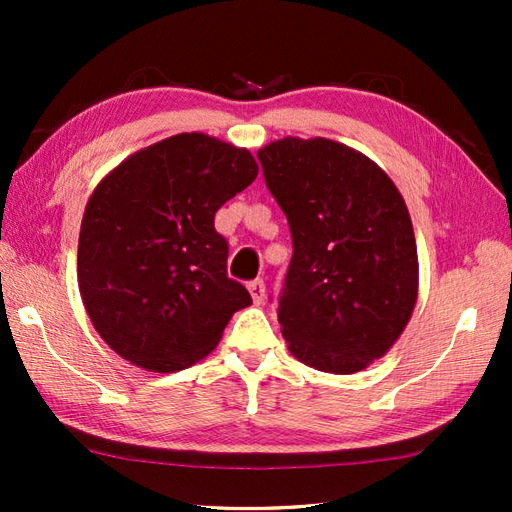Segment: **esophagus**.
<instances>
[{
    "label": "esophagus",
    "mask_w": 512,
    "mask_h": 512,
    "mask_svg": "<svg viewBox=\"0 0 512 512\" xmlns=\"http://www.w3.org/2000/svg\"><path fill=\"white\" fill-rule=\"evenodd\" d=\"M248 292H250V297H253L255 303H262L264 297H266V284L262 279L248 281Z\"/></svg>",
    "instance_id": "34e87169"
}]
</instances>
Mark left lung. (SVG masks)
<instances>
[{
    "instance_id": "1",
    "label": "left lung",
    "mask_w": 512,
    "mask_h": 512,
    "mask_svg": "<svg viewBox=\"0 0 512 512\" xmlns=\"http://www.w3.org/2000/svg\"><path fill=\"white\" fill-rule=\"evenodd\" d=\"M257 158L292 233L277 308L288 350L321 372H361L398 341L418 299L407 204L376 162L328 138L288 136Z\"/></svg>"
}]
</instances>
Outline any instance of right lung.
Wrapping results in <instances>:
<instances>
[{
	"label": "right lung",
	"mask_w": 512,
	"mask_h": 512,
	"mask_svg": "<svg viewBox=\"0 0 512 512\" xmlns=\"http://www.w3.org/2000/svg\"><path fill=\"white\" fill-rule=\"evenodd\" d=\"M248 149L178 134L136 151L99 182L85 206L79 290L94 330L149 372H178L220 343L253 303L226 275L220 206L257 178Z\"/></svg>",
	"instance_id": "right-lung-1"
}]
</instances>
